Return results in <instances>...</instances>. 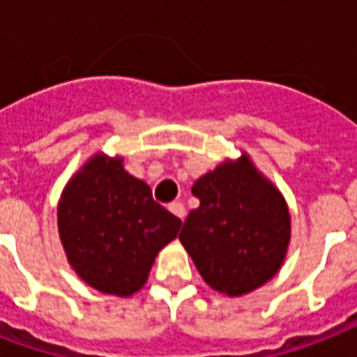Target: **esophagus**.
<instances>
[{"label":"esophagus","instance_id":"34e87169","mask_svg":"<svg viewBox=\"0 0 357 357\" xmlns=\"http://www.w3.org/2000/svg\"><path fill=\"white\" fill-rule=\"evenodd\" d=\"M169 210L175 214L176 218H181V220H184L186 218V208H184V204L181 203V201H175V203L169 204Z\"/></svg>","mask_w":357,"mask_h":357}]
</instances>
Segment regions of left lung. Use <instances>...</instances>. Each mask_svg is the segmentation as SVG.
Segmentation results:
<instances>
[{
    "label": "left lung",
    "mask_w": 357,
    "mask_h": 357,
    "mask_svg": "<svg viewBox=\"0 0 357 357\" xmlns=\"http://www.w3.org/2000/svg\"><path fill=\"white\" fill-rule=\"evenodd\" d=\"M199 206L178 240L201 278L218 292L242 296L270 281L291 242V214L278 188L248 154L195 181Z\"/></svg>",
    "instance_id": "left-lung-1"
}]
</instances>
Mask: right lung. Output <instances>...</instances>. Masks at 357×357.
<instances>
[{"instance_id": "obj_1", "label": "right lung", "mask_w": 357, "mask_h": 357, "mask_svg": "<svg viewBox=\"0 0 357 357\" xmlns=\"http://www.w3.org/2000/svg\"><path fill=\"white\" fill-rule=\"evenodd\" d=\"M182 222L153 199L149 184L124 171L123 158L95 154L68 181L57 227L70 266L85 283L132 296L147 283L158 251Z\"/></svg>"}]
</instances>
